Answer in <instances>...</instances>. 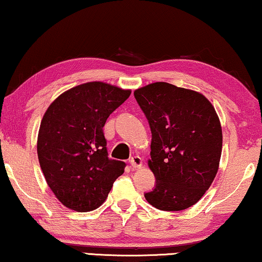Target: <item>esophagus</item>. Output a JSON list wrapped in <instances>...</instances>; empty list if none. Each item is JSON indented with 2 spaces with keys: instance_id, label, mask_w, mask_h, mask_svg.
Segmentation results:
<instances>
[{
  "instance_id": "34e87169",
  "label": "esophagus",
  "mask_w": 262,
  "mask_h": 262,
  "mask_svg": "<svg viewBox=\"0 0 262 262\" xmlns=\"http://www.w3.org/2000/svg\"><path fill=\"white\" fill-rule=\"evenodd\" d=\"M129 163L134 169L141 168V167H142V160H141V158H140V156H133V158L129 160Z\"/></svg>"
}]
</instances>
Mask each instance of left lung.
Here are the masks:
<instances>
[{
    "label": "left lung",
    "instance_id": "8db88e82",
    "mask_svg": "<svg viewBox=\"0 0 262 262\" xmlns=\"http://www.w3.org/2000/svg\"><path fill=\"white\" fill-rule=\"evenodd\" d=\"M151 132L150 160L156 185L144 198L155 208L177 212L196 204L219 169L222 130L202 94L155 82L134 92Z\"/></svg>",
    "mask_w": 262,
    "mask_h": 262
}]
</instances>
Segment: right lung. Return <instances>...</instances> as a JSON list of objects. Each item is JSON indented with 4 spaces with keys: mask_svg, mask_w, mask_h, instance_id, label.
I'll return each instance as SVG.
<instances>
[{
    "mask_svg": "<svg viewBox=\"0 0 262 262\" xmlns=\"http://www.w3.org/2000/svg\"><path fill=\"white\" fill-rule=\"evenodd\" d=\"M130 91L88 82L61 94L41 121L37 155L61 204L89 212L103 204L126 163L108 158L103 126Z\"/></svg>",
    "mask_w": 262,
    "mask_h": 262,
    "instance_id": "1",
    "label": "right lung"
}]
</instances>
